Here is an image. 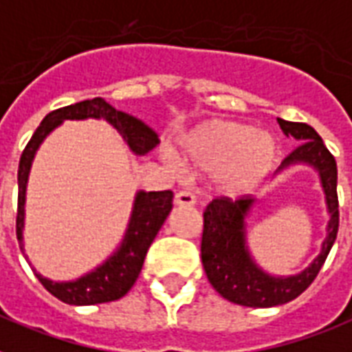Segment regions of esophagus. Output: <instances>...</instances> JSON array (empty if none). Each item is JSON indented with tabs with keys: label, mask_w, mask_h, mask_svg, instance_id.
Returning <instances> with one entry per match:
<instances>
[{
	"label": "esophagus",
	"mask_w": 352,
	"mask_h": 352,
	"mask_svg": "<svg viewBox=\"0 0 352 352\" xmlns=\"http://www.w3.org/2000/svg\"><path fill=\"white\" fill-rule=\"evenodd\" d=\"M173 203L177 206H194L195 205V197L186 190H182V192H177L175 197H173Z\"/></svg>",
	"instance_id": "esophagus-1"
}]
</instances>
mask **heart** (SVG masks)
I'll return each instance as SVG.
<instances>
[{
	"instance_id": "heart-1",
	"label": "heart",
	"mask_w": 352,
	"mask_h": 352,
	"mask_svg": "<svg viewBox=\"0 0 352 352\" xmlns=\"http://www.w3.org/2000/svg\"><path fill=\"white\" fill-rule=\"evenodd\" d=\"M278 158L273 134L245 123L210 120L182 134L170 160L188 175H210L212 188L225 197H243L270 177Z\"/></svg>"
}]
</instances>
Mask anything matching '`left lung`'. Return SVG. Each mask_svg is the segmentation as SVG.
Here are the masks:
<instances>
[{"label": "left lung", "instance_id": "left-lung-1", "mask_svg": "<svg viewBox=\"0 0 352 352\" xmlns=\"http://www.w3.org/2000/svg\"><path fill=\"white\" fill-rule=\"evenodd\" d=\"M286 136L299 142V146L284 158L275 175L292 166H308L319 177L325 195L329 223L321 251L302 272L295 275H273L254 260L248 240V219L256 206L253 197L238 201L214 199L205 210V229L201 241V260L208 283L223 299L251 308L278 307L294 301L318 277L336 240L340 212H338V168L336 160L327 149L321 136L307 123L286 122L277 118Z\"/></svg>", "mask_w": 352, "mask_h": 352}]
</instances>
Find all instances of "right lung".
Returning a JSON list of instances; mask_svg holds the SVG:
<instances>
[{"label":"right lung","mask_w":352,"mask_h":352,"mask_svg":"<svg viewBox=\"0 0 352 352\" xmlns=\"http://www.w3.org/2000/svg\"><path fill=\"white\" fill-rule=\"evenodd\" d=\"M68 120L69 122L103 120L116 129L131 153L136 157H144L158 144V134L147 123H144L136 116H131L127 112L116 111L112 104H109L101 98L87 99V101L50 112L42 120L38 129L34 131L33 138L29 140L27 147L21 153L20 168H18L16 236H18V243H20L21 253L25 258L29 256L25 254V248H23V227H25L27 182H29L31 166H33V160L42 142L58 125H63ZM171 203H173V194L170 190H166V192L138 190L134 194L133 210L129 216L125 234H123L120 245L101 264L74 280H51V278L40 275L33 267L34 275L51 295H55L58 301L66 302V305L88 307V305L116 301L127 294L136 283V278L142 272V265H144L147 249L155 240V236L158 234L160 227L164 225L166 218L170 216L171 206H173Z\"/></svg>","instance_id":"right-lung-1"}]
</instances>
